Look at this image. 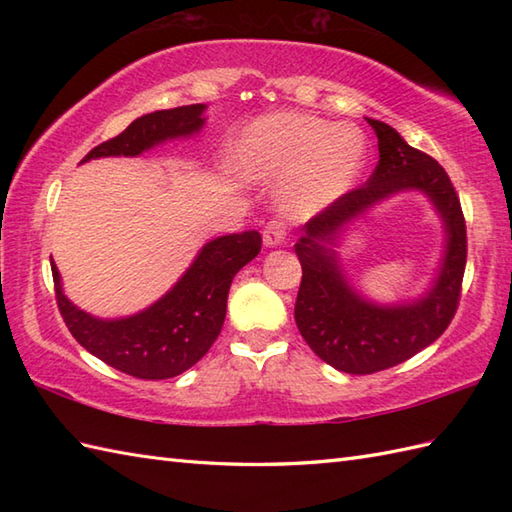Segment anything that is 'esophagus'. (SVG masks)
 Masks as SVG:
<instances>
[{
	"label": "esophagus",
	"mask_w": 512,
	"mask_h": 512,
	"mask_svg": "<svg viewBox=\"0 0 512 512\" xmlns=\"http://www.w3.org/2000/svg\"><path fill=\"white\" fill-rule=\"evenodd\" d=\"M286 237H288V231H286V226L281 224V222H268L266 226H264V244L266 246H279V244H284L286 242Z\"/></svg>",
	"instance_id": "esophagus-1"
}]
</instances>
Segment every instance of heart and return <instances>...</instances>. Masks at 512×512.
I'll return each mask as SVG.
<instances>
[{"instance_id":"heart-1","label":"heart","mask_w":512,"mask_h":512,"mask_svg":"<svg viewBox=\"0 0 512 512\" xmlns=\"http://www.w3.org/2000/svg\"><path fill=\"white\" fill-rule=\"evenodd\" d=\"M237 167L250 178H286L284 198L297 215H312L339 200L363 169L358 129L310 114L262 116L239 138Z\"/></svg>"}]
</instances>
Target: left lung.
<instances>
[{
    "instance_id": "8db88e82",
    "label": "left lung",
    "mask_w": 512,
    "mask_h": 512,
    "mask_svg": "<svg viewBox=\"0 0 512 512\" xmlns=\"http://www.w3.org/2000/svg\"><path fill=\"white\" fill-rule=\"evenodd\" d=\"M378 138V165L358 189L343 193L303 226L295 244L301 286L295 321L310 350L345 374H374L405 363L449 328L462 295L466 222L449 173L424 151L407 145L394 127L367 118ZM427 192L448 226V255L427 298L398 309L367 304L344 284L333 251L338 231L369 205L398 190Z\"/></svg>"
}]
</instances>
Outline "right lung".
Listing matches in <instances>:
<instances>
[{"instance_id": "obj_1", "label": "right lung", "mask_w": 512, "mask_h": 512, "mask_svg": "<svg viewBox=\"0 0 512 512\" xmlns=\"http://www.w3.org/2000/svg\"><path fill=\"white\" fill-rule=\"evenodd\" d=\"M204 105H182L136 118L125 132L94 147L81 162L101 156H138L167 138L191 136L204 125ZM262 250L257 231L217 237L206 244L165 297L129 319L103 321L68 301L52 266L54 297L72 336L103 363L134 378L160 380L187 372L211 350L226 317L233 277Z\"/></svg>"}]
</instances>
